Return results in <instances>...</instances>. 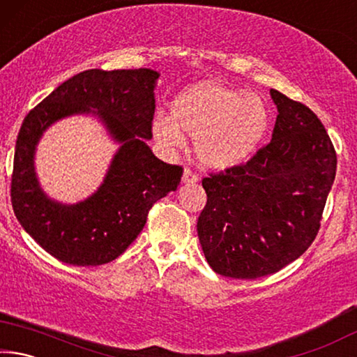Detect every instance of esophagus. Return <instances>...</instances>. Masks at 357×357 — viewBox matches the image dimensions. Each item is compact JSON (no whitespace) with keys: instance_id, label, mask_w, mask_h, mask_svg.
I'll use <instances>...</instances> for the list:
<instances>
[{"instance_id":"esophagus-1","label":"esophagus","mask_w":357,"mask_h":357,"mask_svg":"<svg viewBox=\"0 0 357 357\" xmlns=\"http://www.w3.org/2000/svg\"><path fill=\"white\" fill-rule=\"evenodd\" d=\"M198 181V176L195 173H193L192 170H189V168H185L184 173H183V183L184 184H195Z\"/></svg>"}]
</instances>
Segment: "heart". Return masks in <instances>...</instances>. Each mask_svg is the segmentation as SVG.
<instances>
[{
    "mask_svg": "<svg viewBox=\"0 0 357 357\" xmlns=\"http://www.w3.org/2000/svg\"><path fill=\"white\" fill-rule=\"evenodd\" d=\"M269 126V108L259 94L202 82L181 93L172 104V119L155 118L151 130L168 153L185 146L184 134L193 137L204 167L228 170L257 153Z\"/></svg>",
    "mask_w": 357,
    "mask_h": 357,
    "instance_id": "heart-1",
    "label": "heart"
}]
</instances>
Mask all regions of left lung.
I'll use <instances>...</instances> for the list:
<instances>
[{
	"mask_svg": "<svg viewBox=\"0 0 357 357\" xmlns=\"http://www.w3.org/2000/svg\"><path fill=\"white\" fill-rule=\"evenodd\" d=\"M271 143L244 165L203 179L198 239L214 273L258 279L285 268L315 239L337 155L309 107L275 89Z\"/></svg>",
	"mask_w": 357,
	"mask_h": 357,
	"instance_id": "left-lung-1",
	"label": "left lung"
}]
</instances>
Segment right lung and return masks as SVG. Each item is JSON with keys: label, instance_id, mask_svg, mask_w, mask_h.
Here are the masks:
<instances>
[{"label": "right lung", "instance_id": "1", "mask_svg": "<svg viewBox=\"0 0 357 357\" xmlns=\"http://www.w3.org/2000/svg\"><path fill=\"white\" fill-rule=\"evenodd\" d=\"M160 74L153 69H91L48 94L23 121L15 143L10 200L23 229L59 261L99 266L134 243L153 204L178 189L183 168L162 162L146 140ZM77 114L93 116L120 148L102 184L68 205L48 197L35 173V149L45 130Z\"/></svg>", "mask_w": 357, "mask_h": 357}]
</instances>
